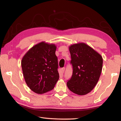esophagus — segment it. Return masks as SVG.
Returning a JSON list of instances; mask_svg holds the SVG:
<instances>
[{
  "instance_id": "1",
  "label": "esophagus",
  "mask_w": 121,
  "mask_h": 121,
  "mask_svg": "<svg viewBox=\"0 0 121 121\" xmlns=\"http://www.w3.org/2000/svg\"><path fill=\"white\" fill-rule=\"evenodd\" d=\"M61 72H62V73H63L64 72H65V68H63L61 69Z\"/></svg>"
}]
</instances>
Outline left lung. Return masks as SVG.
<instances>
[{"mask_svg": "<svg viewBox=\"0 0 121 121\" xmlns=\"http://www.w3.org/2000/svg\"><path fill=\"white\" fill-rule=\"evenodd\" d=\"M73 66L68 88L78 95H85L94 88L99 81L103 59L100 54L86 43H79L69 46Z\"/></svg>", "mask_w": 121, "mask_h": 121, "instance_id": "1", "label": "left lung"}]
</instances>
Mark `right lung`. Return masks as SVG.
Masks as SVG:
<instances>
[{
  "mask_svg": "<svg viewBox=\"0 0 121 121\" xmlns=\"http://www.w3.org/2000/svg\"><path fill=\"white\" fill-rule=\"evenodd\" d=\"M56 46L42 42L30 49L21 61L23 74L33 91L43 94L53 89L59 78Z\"/></svg>",
  "mask_w": 121,
  "mask_h": 121,
  "instance_id": "1",
  "label": "right lung"
}]
</instances>
